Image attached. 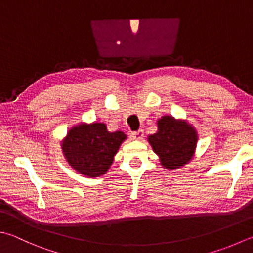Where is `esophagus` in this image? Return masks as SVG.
<instances>
[{"label": "esophagus", "mask_w": 253, "mask_h": 253, "mask_svg": "<svg viewBox=\"0 0 253 253\" xmlns=\"http://www.w3.org/2000/svg\"><path fill=\"white\" fill-rule=\"evenodd\" d=\"M132 139L133 140H137V141H140V140H142L143 139V136H144V131L143 130H139L137 132H134V133H132Z\"/></svg>", "instance_id": "obj_1"}]
</instances>
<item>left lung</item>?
<instances>
[{"label": "left lung", "mask_w": 253, "mask_h": 253, "mask_svg": "<svg viewBox=\"0 0 253 253\" xmlns=\"http://www.w3.org/2000/svg\"><path fill=\"white\" fill-rule=\"evenodd\" d=\"M157 132L147 136L164 169H178L194 159L198 134L194 126L183 119L163 116L157 119Z\"/></svg>", "instance_id": "1"}]
</instances>
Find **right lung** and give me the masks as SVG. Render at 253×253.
Instances as JSON below:
<instances>
[{
	"instance_id": "obj_1",
	"label": "right lung",
	"mask_w": 253,
	"mask_h": 253,
	"mask_svg": "<svg viewBox=\"0 0 253 253\" xmlns=\"http://www.w3.org/2000/svg\"><path fill=\"white\" fill-rule=\"evenodd\" d=\"M126 140L125 133L108 131L103 122H80L69 128L60 147L71 169L87 177H99L111 168Z\"/></svg>"
}]
</instances>
